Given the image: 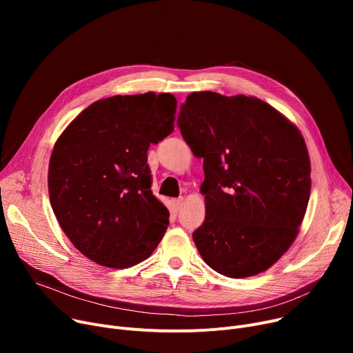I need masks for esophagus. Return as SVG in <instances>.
Masks as SVG:
<instances>
[{"instance_id": "esophagus-1", "label": "esophagus", "mask_w": 353, "mask_h": 353, "mask_svg": "<svg viewBox=\"0 0 353 353\" xmlns=\"http://www.w3.org/2000/svg\"><path fill=\"white\" fill-rule=\"evenodd\" d=\"M173 206L176 210H180L181 206H183V197H179V199H174L173 200Z\"/></svg>"}]
</instances>
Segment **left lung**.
Masks as SVG:
<instances>
[{
  "label": "left lung",
  "mask_w": 353,
  "mask_h": 353,
  "mask_svg": "<svg viewBox=\"0 0 353 353\" xmlns=\"http://www.w3.org/2000/svg\"><path fill=\"white\" fill-rule=\"evenodd\" d=\"M177 125L203 159L206 217L193 233L203 261L234 279L268 270L294 242L310 196L299 128L261 99L212 91L189 94Z\"/></svg>",
  "instance_id": "left-lung-1"
}]
</instances>
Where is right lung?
I'll return each instance as SVG.
<instances>
[{
	"instance_id": "1",
	"label": "right lung",
	"mask_w": 353,
	"mask_h": 353,
	"mask_svg": "<svg viewBox=\"0 0 353 353\" xmlns=\"http://www.w3.org/2000/svg\"><path fill=\"white\" fill-rule=\"evenodd\" d=\"M176 108L170 92L103 99L55 141L48 164L51 208L90 261L125 269L145 261L163 239L170 214L150 190L147 150L173 132Z\"/></svg>"
}]
</instances>
